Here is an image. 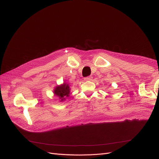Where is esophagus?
<instances>
[{
  "label": "esophagus",
  "instance_id": "obj_1",
  "mask_svg": "<svg viewBox=\"0 0 159 159\" xmlns=\"http://www.w3.org/2000/svg\"><path fill=\"white\" fill-rule=\"evenodd\" d=\"M92 78H93V77L91 75H89V76H88V77H86V78H85L84 80L85 81H90L92 80Z\"/></svg>",
  "mask_w": 159,
  "mask_h": 159
}]
</instances>
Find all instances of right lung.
Wrapping results in <instances>:
<instances>
[{
	"label": "right lung",
	"mask_w": 159,
	"mask_h": 159,
	"mask_svg": "<svg viewBox=\"0 0 159 159\" xmlns=\"http://www.w3.org/2000/svg\"><path fill=\"white\" fill-rule=\"evenodd\" d=\"M70 86L68 84L64 82L59 85H57L54 89V94L60 99V102H64L66 99L69 97L70 94Z\"/></svg>",
	"instance_id": "right-lung-1"
}]
</instances>
